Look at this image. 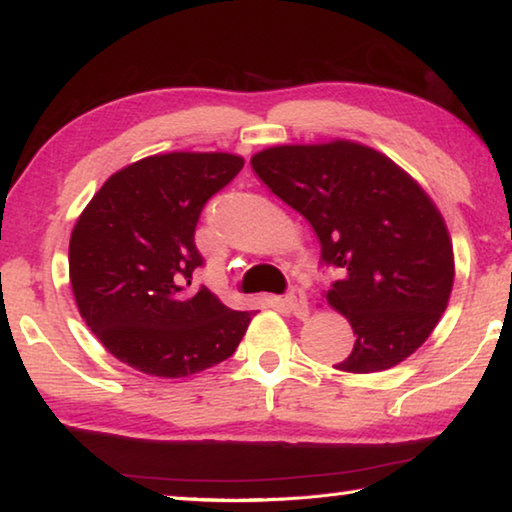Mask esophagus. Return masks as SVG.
Listing matches in <instances>:
<instances>
[{
  "mask_svg": "<svg viewBox=\"0 0 512 512\" xmlns=\"http://www.w3.org/2000/svg\"><path fill=\"white\" fill-rule=\"evenodd\" d=\"M284 302H286V309L291 311L295 318H306V315H309V300H306L304 288L300 286L288 288Z\"/></svg>",
  "mask_w": 512,
  "mask_h": 512,
  "instance_id": "esophagus-1",
  "label": "esophagus"
}]
</instances>
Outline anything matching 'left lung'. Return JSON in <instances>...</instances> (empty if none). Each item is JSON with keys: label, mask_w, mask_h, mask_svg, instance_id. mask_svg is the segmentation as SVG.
<instances>
[{"label": "left lung", "mask_w": 512, "mask_h": 512, "mask_svg": "<svg viewBox=\"0 0 512 512\" xmlns=\"http://www.w3.org/2000/svg\"><path fill=\"white\" fill-rule=\"evenodd\" d=\"M250 165L313 226L322 266L338 268L327 300L356 342L336 369L371 374L412 356L454 282L448 228L421 185L387 156L349 141L271 147Z\"/></svg>", "instance_id": "obj_1"}]
</instances>
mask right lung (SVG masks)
<instances>
[{
	"label": "right lung",
	"mask_w": 512,
	"mask_h": 512,
	"mask_svg": "<svg viewBox=\"0 0 512 512\" xmlns=\"http://www.w3.org/2000/svg\"><path fill=\"white\" fill-rule=\"evenodd\" d=\"M235 154L147 156L109 176L69 244V277L87 327L143 374L183 378L230 358L253 320L206 286L194 244L201 210L235 179Z\"/></svg>",
	"instance_id": "obj_1"
}]
</instances>
